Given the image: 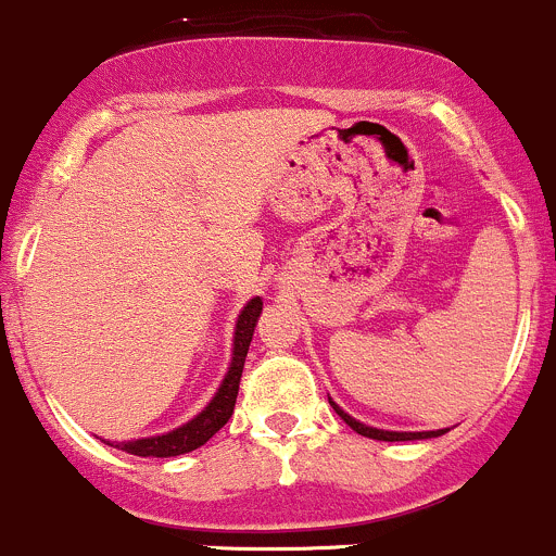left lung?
<instances>
[{
	"label": "left lung",
	"instance_id": "8db88e82",
	"mask_svg": "<svg viewBox=\"0 0 556 556\" xmlns=\"http://www.w3.org/2000/svg\"><path fill=\"white\" fill-rule=\"evenodd\" d=\"M329 405L334 408V414L340 416V419L345 421V425L351 427L354 432H359V435L365 438H372V441H389V443H397V441H427V438H438L443 435L446 430H425V432H394V430H378V427H370V425H362L359 419H354L351 414H345L343 408H340L338 403H334L332 397H329Z\"/></svg>",
	"mask_w": 556,
	"mask_h": 556
}]
</instances>
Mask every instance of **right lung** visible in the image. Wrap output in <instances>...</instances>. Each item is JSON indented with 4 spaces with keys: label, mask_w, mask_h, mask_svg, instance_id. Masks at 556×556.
<instances>
[{
    "label": "right lung",
    "mask_w": 556,
    "mask_h": 556,
    "mask_svg": "<svg viewBox=\"0 0 556 556\" xmlns=\"http://www.w3.org/2000/svg\"><path fill=\"white\" fill-rule=\"evenodd\" d=\"M262 313V296L245 302V307L240 311L238 324H235V338H232V359H229L227 372H224L222 383H218L216 394L211 397V403L189 419L186 425L175 427V430L162 432V435L151 438H137V441H104L108 446L121 448L126 454H135V457H180V454H189L194 448L205 446L218 430L229 421L235 410V400H238L240 389V376H243L245 354H249L251 338H254V327L260 321Z\"/></svg>",
    "instance_id": "add662e5"
}]
</instances>
